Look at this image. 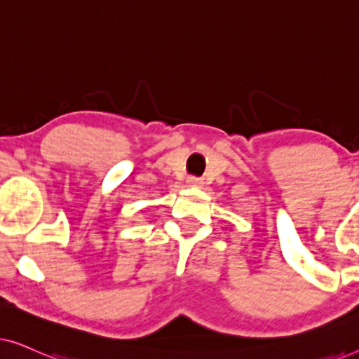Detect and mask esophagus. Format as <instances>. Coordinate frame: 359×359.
<instances>
[{
	"label": "esophagus",
	"instance_id": "1",
	"mask_svg": "<svg viewBox=\"0 0 359 359\" xmlns=\"http://www.w3.org/2000/svg\"><path fill=\"white\" fill-rule=\"evenodd\" d=\"M188 184L189 186H194V188H201V186L204 184V180L203 178H198V176H189Z\"/></svg>",
	"mask_w": 359,
	"mask_h": 359
}]
</instances>
